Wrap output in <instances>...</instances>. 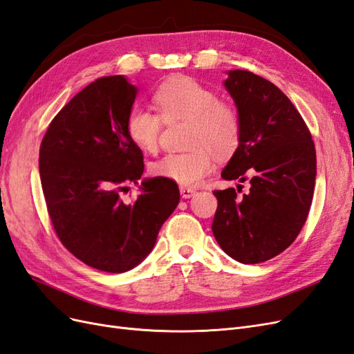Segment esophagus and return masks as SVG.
Returning <instances> with one entry per match:
<instances>
[{"instance_id":"esophagus-1","label":"esophagus","mask_w":354,"mask_h":354,"mask_svg":"<svg viewBox=\"0 0 354 354\" xmlns=\"http://www.w3.org/2000/svg\"><path fill=\"white\" fill-rule=\"evenodd\" d=\"M180 194H181V196H183L185 199H189V198H192V196H194V195L196 194V190L192 189V187L180 186Z\"/></svg>"}]
</instances>
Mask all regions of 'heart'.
I'll return each instance as SVG.
<instances>
[{
	"label": "heart",
	"mask_w": 354,
	"mask_h": 354,
	"mask_svg": "<svg viewBox=\"0 0 354 354\" xmlns=\"http://www.w3.org/2000/svg\"><path fill=\"white\" fill-rule=\"evenodd\" d=\"M153 102L160 116L134 108L127 118V134L145 152L158 147L162 120L174 122L190 120V146L194 151L167 153L151 167L152 174L181 186H196L216 167V155L234 151L241 136L238 111L230 103L218 100L207 85L190 77H177L156 90Z\"/></svg>",
	"instance_id": "1"
}]
</instances>
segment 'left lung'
Instances as JSON below:
<instances>
[{
	"mask_svg": "<svg viewBox=\"0 0 354 354\" xmlns=\"http://www.w3.org/2000/svg\"><path fill=\"white\" fill-rule=\"evenodd\" d=\"M224 87L241 120L236 151L224 180H250V190H216L214 238L233 260L263 263L298 236L312 205L316 151L306 122L286 95L259 75L229 71ZM241 185H238L239 192Z\"/></svg>",
	"mask_w": 354,
	"mask_h": 354,
	"instance_id": "obj_1",
	"label": "left lung"
}]
</instances>
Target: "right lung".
Wrapping results in <instances>:
<instances>
[{
  "label": "right lung",
  "mask_w": 354,
  "mask_h": 354,
  "mask_svg": "<svg viewBox=\"0 0 354 354\" xmlns=\"http://www.w3.org/2000/svg\"><path fill=\"white\" fill-rule=\"evenodd\" d=\"M138 88L124 75L95 80L63 108L42 138L39 177L59 239L94 269L124 273L152 252L159 229L180 201L174 181L145 178L143 153L127 134Z\"/></svg>",
  "instance_id": "right-lung-1"
}]
</instances>
